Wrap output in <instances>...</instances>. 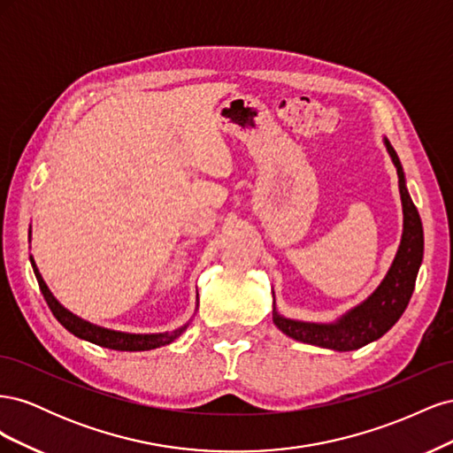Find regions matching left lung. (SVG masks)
Masks as SVG:
<instances>
[{"mask_svg": "<svg viewBox=\"0 0 453 453\" xmlns=\"http://www.w3.org/2000/svg\"><path fill=\"white\" fill-rule=\"evenodd\" d=\"M383 143H386L389 157L396 168V175H399V190L404 215V228L399 251H396L388 276L383 278L378 289L363 304L355 306L346 315H342L336 323L326 325L287 319L281 318L276 308H273V323H276L280 331L298 342H304V344L334 351L359 349L370 344V342L381 338L401 319V315L410 303V296L414 293L418 270L423 258V226L416 205L408 195L401 160L388 140Z\"/></svg>", "mask_w": 453, "mask_h": 453, "instance_id": "1", "label": "left lung"}]
</instances>
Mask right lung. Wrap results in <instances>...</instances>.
<instances>
[{
  "mask_svg": "<svg viewBox=\"0 0 453 453\" xmlns=\"http://www.w3.org/2000/svg\"><path fill=\"white\" fill-rule=\"evenodd\" d=\"M32 266H34V272H35L39 289H41V293H43L54 318H57L72 334H75L77 338H83L87 342H92V344H96V346L117 349V351H147V349H155V348L170 344V342H173L187 328V325H185L181 328H177V331L162 333V334H130V333L109 331V328L92 325L85 319L77 318V315L72 313L70 310H65L58 303V300L52 296V293L49 291V287L45 285L43 278H41V273H39V270L34 263V258H32Z\"/></svg>",
  "mask_w": 453,
  "mask_h": 453,
  "instance_id": "right-lung-1",
  "label": "right lung"
}]
</instances>
